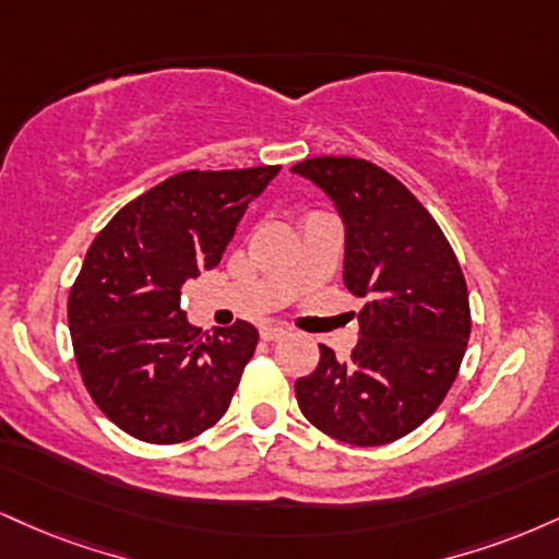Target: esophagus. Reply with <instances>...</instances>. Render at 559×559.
Masks as SVG:
<instances>
[{
  "instance_id": "1",
  "label": "esophagus",
  "mask_w": 559,
  "mask_h": 559,
  "mask_svg": "<svg viewBox=\"0 0 559 559\" xmlns=\"http://www.w3.org/2000/svg\"><path fill=\"white\" fill-rule=\"evenodd\" d=\"M281 335H286V328H281V325H265V328H260V338H262V341H278Z\"/></svg>"
}]
</instances>
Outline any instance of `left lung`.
I'll list each match as a JSON object with an SVG mask.
<instances>
[{
    "label": "left lung",
    "instance_id": "1",
    "mask_svg": "<svg viewBox=\"0 0 559 559\" xmlns=\"http://www.w3.org/2000/svg\"><path fill=\"white\" fill-rule=\"evenodd\" d=\"M346 224L344 284L367 299L348 359L320 346V365L297 380L309 425L356 448L388 445L437 412L472 333L468 288L453 247L406 185L352 156L301 160Z\"/></svg>",
    "mask_w": 559,
    "mask_h": 559
}]
</instances>
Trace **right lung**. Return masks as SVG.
Here are the masks:
<instances>
[{
    "mask_svg": "<svg viewBox=\"0 0 559 559\" xmlns=\"http://www.w3.org/2000/svg\"><path fill=\"white\" fill-rule=\"evenodd\" d=\"M281 166L179 171L98 231L67 299L87 393L119 429L177 445L226 414L258 331L245 320L203 333L181 312V284L218 265L247 203Z\"/></svg>",
    "mask_w": 559,
    "mask_h": 559,
    "instance_id": "add662e5",
    "label": "right lung"
}]
</instances>
